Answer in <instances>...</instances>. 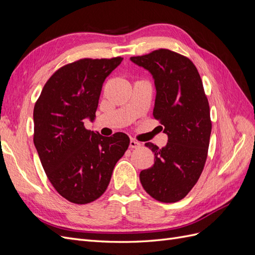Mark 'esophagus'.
Instances as JSON below:
<instances>
[{"label":"esophagus","instance_id":"1","mask_svg":"<svg viewBox=\"0 0 255 255\" xmlns=\"http://www.w3.org/2000/svg\"><path fill=\"white\" fill-rule=\"evenodd\" d=\"M141 144L138 142V141H136V140H133V139H130L129 140V148L130 149H137V148H139Z\"/></svg>","mask_w":255,"mask_h":255}]
</instances>
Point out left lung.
Returning <instances> with one entry per match:
<instances>
[{"label": "left lung", "mask_w": 255, "mask_h": 255, "mask_svg": "<svg viewBox=\"0 0 255 255\" xmlns=\"http://www.w3.org/2000/svg\"><path fill=\"white\" fill-rule=\"evenodd\" d=\"M130 60L152 74L156 88L153 116L168 135L161 149L145 143L154 153V165L139 179L157 201L177 202L195 186L207 157L212 121L202 80L189 58L167 49Z\"/></svg>", "instance_id": "left-lung-1"}]
</instances>
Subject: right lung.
Segmentation results:
<instances>
[{"mask_svg":"<svg viewBox=\"0 0 255 255\" xmlns=\"http://www.w3.org/2000/svg\"><path fill=\"white\" fill-rule=\"evenodd\" d=\"M122 57L83 58L59 68L34 107V144L49 181L75 204L101 197L129 144L125 133L104 137L85 128L94 121L103 83Z\"/></svg>","mask_w":255,"mask_h":255,"instance_id":"right-lung-1","label":"right lung"}]
</instances>
